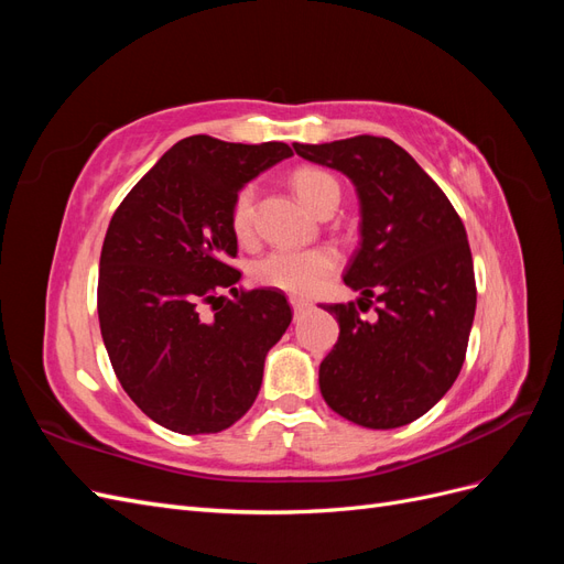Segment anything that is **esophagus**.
I'll list each match as a JSON object with an SVG mask.
<instances>
[{
    "label": "esophagus",
    "mask_w": 564,
    "mask_h": 564,
    "mask_svg": "<svg viewBox=\"0 0 564 564\" xmlns=\"http://www.w3.org/2000/svg\"><path fill=\"white\" fill-rule=\"evenodd\" d=\"M311 301H305V299H299V296H294L292 299V308H294V315H301V313H305L311 308Z\"/></svg>",
    "instance_id": "obj_1"
}]
</instances>
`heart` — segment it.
<instances>
[{
  "label": "heart",
  "mask_w": 564,
  "mask_h": 564,
  "mask_svg": "<svg viewBox=\"0 0 564 564\" xmlns=\"http://www.w3.org/2000/svg\"><path fill=\"white\" fill-rule=\"evenodd\" d=\"M292 185L303 204L315 214L327 207V202H338V183L332 174L315 166H303L292 176ZM253 185L240 187L230 207V228L237 240H249L253 230ZM336 253L327 247L317 249H272L251 265V278L270 289L286 294H313L336 270Z\"/></svg>",
  "instance_id": "b5f03b06"
}]
</instances>
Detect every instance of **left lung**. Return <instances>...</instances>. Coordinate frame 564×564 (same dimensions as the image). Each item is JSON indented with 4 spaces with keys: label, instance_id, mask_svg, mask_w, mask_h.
I'll return each mask as SVG.
<instances>
[{
    "label": "left lung",
    "instance_id": "8db88e82",
    "mask_svg": "<svg viewBox=\"0 0 564 564\" xmlns=\"http://www.w3.org/2000/svg\"><path fill=\"white\" fill-rule=\"evenodd\" d=\"M301 158L338 169L357 187L362 245L344 282L379 302L369 323L355 301L322 303L338 340L319 365L322 398L365 429L423 416L456 381L475 317V272L464 220L404 148L383 135L303 145Z\"/></svg>",
    "mask_w": 564,
    "mask_h": 564
}]
</instances>
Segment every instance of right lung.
I'll use <instances>...</instances> for the list:
<instances>
[{"label": "right lung", "mask_w": 564, "mask_h": 564, "mask_svg": "<svg viewBox=\"0 0 564 564\" xmlns=\"http://www.w3.org/2000/svg\"><path fill=\"white\" fill-rule=\"evenodd\" d=\"M292 155L278 141L187 135L110 218L98 270L100 334L127 395L169 431L220 433L259 395L265 352L294 311L280 289L237 284L230 207L247 181Z\"/></svg>", "instance_id": "1"}]
</instances>
